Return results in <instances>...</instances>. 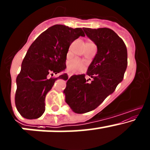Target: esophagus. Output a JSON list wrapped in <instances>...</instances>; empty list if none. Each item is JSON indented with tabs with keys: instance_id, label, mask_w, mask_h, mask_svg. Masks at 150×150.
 <instances>
[{
	"instance_id": "1",
	"label": "esophagus",
	"mask_w": 150,
	"mask_h": 150,
	"mask_svg": "<svg viewBox=\"0 0 150 150\" xmlns=\"http://www.w3.org/2000/svg\"><path fill=\"white\" fill-rule=\"evenodd\" d=\"M72 74L70 73V72H69V73H68V77H69V78H70V77L72 76Z\"/></svg>"
}]
</instances>
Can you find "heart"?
I'll list each match as a JSON object with an SVG mask.
<instances>
[{"mask_svg": "<svg viewBox=\"0 0 150 150\" xmlns=\"http://www.w3.org/2000/svg\"><path fill=\"white\" fill-rule=\"evenodd\" d=\"M68 70L71 72H77L83 71L86 68V64L81 59L75 58L68 63Z\"/></svg>", "mask_w": 150, "mask_h": 150, "instance_id": "1", "label": "heart"}]
</instances>
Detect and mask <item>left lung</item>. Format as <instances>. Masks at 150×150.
Returning <instances> with one entry per match:
<instances>
[{"label": "left lung", "instance_id": "left-lung-1", "mask_svg": "<svg viewBox=\"0 0 150 150\" xmlns=\"http://www.w3.org/2000/svg\"><path fill=\"white\" fill-rule=\"evenodd\" d=\"M83 30L96 44L98 51L86 74L72 75L64 90L66 103L77 113H87L97 108L122 81L127 67V47L112 29ZM86 75L92 78L91 81L89 79L91 82L85 79Z\"/></svg>", "mask_w": 150, "mask_h": 150}]
</instances>
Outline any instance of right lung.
I'll use <instances>...</instances> for the list:
<instances>
[{
    "instance_id": "obj_1",
    "label": "right lung",
    "mask_w": 150,
    "mask_h": 150,
    "mask_svg": "<svg viewBox=\"0 0 150 150\" xmlns=\"http://www.w3.org/2000/svg\"><path fill=\"white\" fill-rule=\"evenodd\" d=\"M85 37L81 28L57 24L40 34L28 50L16 78L15 103L23 117L35 119L45 111V98L57 79H68L67 74L52 78L66 67L70 45Z\"/></svg>"
}]
</instances>
